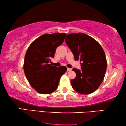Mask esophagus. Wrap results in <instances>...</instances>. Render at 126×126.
Returning <instances> with one entry per match:
<instances>
[{"instance_id": "34e87169", "label": "esophagus", "mask_w": 126, "mask_h": 126, "mask_svg": "<svg viewBox=\"0 0 126 126\" xmlns=\"http://www.w3.org/2000/svg\"><path fill=\"white\" fill-rule=\"evenodd\" d=\"M67 70L68 71H71L72 70V69H71V68H67Z\"/></svg>"}]
</instances>
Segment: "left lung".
I'll list each match as a JSON object with an SVG mask.
<instances>
[{
	"label": "left lung",
	"mask_w": 126,
	"mask_h": 126,
	"mask_svg": "<svg viewBox=\"0 0 126 126\" xmlns=\"http://www.w3.org/2000/svg\"><path fill=\"white\" fill-rule=\"evenodd\" d=\"M65 42L74 56L80 60L81 70L73 68L75 79L72 87L82 94H88L97 89L103 81L107 69V60L103 49L94 38L85 33L67 34Z\"/></svg>",
	"instance_id": "1"
}]
</instances>
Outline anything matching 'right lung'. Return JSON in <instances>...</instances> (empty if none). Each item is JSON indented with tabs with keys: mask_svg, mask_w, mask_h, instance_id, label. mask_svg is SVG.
<instances>
[{
	"mask_svg": "<svg viewBox=\"0 0 126 126\" xmlns=\"http://www.w3.org/2000/svg\"><path fill=\"white\" fill-rule=\"evenodd\" d=\"M66 35L65 33L43 34L33 41L27 51L24 74L30 85L39 93L48 94L55 91L61 77L67 70L66 66L57 67L49 64Z\"/></svg>",
	"mask_w": 126,
	"mask_h": 126,
	"instance_id": "obj_1",
	"label": "right lung"
}]
</instances>
